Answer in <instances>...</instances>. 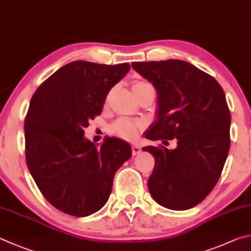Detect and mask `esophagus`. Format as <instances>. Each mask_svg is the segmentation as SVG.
Segmentation results:
<instances>
[{
	"label": "esophagus",
	"mask_w": 251,
	"mask_h": 251,
	"mask_svg": "<svg viewBox=\"0 0 251 251\" xmlns=\"http://www.w3.org/2000/svg\"><path fill=\"white\" fill-rule=\"evenodd\" d=\"M140 152H141V149H140L139 146H132V154L133 155H138Z\"/></svg>",
	"instance_id": "1"
}]
</instances>
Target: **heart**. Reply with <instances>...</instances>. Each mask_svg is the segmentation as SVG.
<instances>
[{
	"instance_id": "obj_1",
	"label": "heart",
	"mask_w": 251,
	"mask_h": 251,
	"mask_svg": "<svg viewBox=\"0 0 251 251\" xmlns=\"http://www.w3.org/2000/svg\"><path fill=\"white\" fill-rule=\"evenodd\" d=\"M147 89H154V88H153L150 82L144 80H138L133 82L132 91L135 96H138L140 92ZM142 129L143 123L141 121L131 120V119L126 118L118 119L110 126L112 134L123 140H128V141H133V140L137 139Z\"/></svg>"
}]
</instances>
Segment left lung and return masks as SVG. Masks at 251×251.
Segmentation results:
<instances>
[{
  "instance_id": "8db88e82",
  "label": "left lung",
  "mask_w": 251,
  "mask_h": 251,
  "mask_svg": "<svg viewBox=\"0 0 251 251\" xmlns=\"http://www.w3.org/2000/svg\"><path fill=\"white\" fill-rule=\"evenodd\" d=\"M131 65L157 91V118L146 138L163 143L177 140L174 150L142 149L155 159L149 191L169 209L194 207L216 185L229 152L231 118L225 92L216 79L187 61Z\"/></svg>"
}]
</instances>
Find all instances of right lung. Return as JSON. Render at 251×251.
<instances>
[{
  "instance_id": "1",
  "label": "right lung",
  "mask_w": 251,
  "mask_h": 251,
  "mask_svg": "<svg viewBox=\"0 0 251 251\" xmlns=\"http://www.w3.org/2000/svg\"><path fill=\"white\" fill-rule=\"evenodd\" d=\"M130 65L72 61L48 77L30 100L24 121L26 164L50 204L85 217L107 203L113 177L132 152L129 143L105 138L100 148L83 138L110 89Z\"/></svg>"
}]
</instances>
